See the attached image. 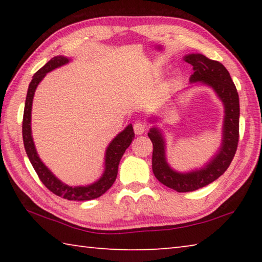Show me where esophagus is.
Listing matches in <instances>:
<instances>
[{"label": "esophagus", "instance_id": "1", "mask_svg": "<svg viewBox=\"0 0 262 262\" xmlns=\"http://www.w3.org/2000/svg\"><path fill=\"white\" fill-rule=\"evenodd\" d=\"M145 129H147V125H145L144 122L136 121V122L134 123V132H135L136 135L143 134V133L145 132Z\"/></svg>", "mask_w": 262, "mask_h": 262}]
</instances>
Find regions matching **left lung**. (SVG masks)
I'll return each mask as SVG.
<instances>
[{
    "label": "left lung",
    "mask_w": 262,
    "mask_h": 262,
    "mask_svg": "<svg viewBox=\"0 0 262 262\" xmlns=\"http://www.w3.org/2000/svg\"><path fill=\"white\" fill-rule=\"evenodd\" d=\"M193 66L194 73L190 75V83H202L209 85L224 105V122L222 144L211 161L200 170L180 173L171 168L165 157V141L161 130L152 127L148 136L152 142V171L158 181L179 193L193 192L205 187L227 171L239 140V97L237 89L227 68L219 61H214L202 54H188L184 57Z\"/></svg>",
    "instance_id": "1"
}]
</instances>
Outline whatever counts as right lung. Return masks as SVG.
<instances>
[{"label": "right lung", "mask_w": 262, "mask_h": 262, "mask_svg": "<svg viewBox=\"0 0 262 262\" xmlns=\"http://www.w3.org/2000/svg\"><path fill=\"white\" fill-rule=\"evenodd\" d=\"M69 59L66 56H54L42 68L38 70L33 75L32 81H31L28 95H26L25 107H24V115H23V142L26 155L30 159L31 164L37 172L39 179L46 187L51 190L52 193L60 198L67 199L70 201H88L94 200L103 195L106 190L111 188V186L117 179L119 163L122 155L125 154L126 149L129 147L132 141L134 140L135 134L132 125H128L120 134H118L114 137L113 141L108 144L105 154V171L103 176L100 177L99 180L96 183L88 185V186H68L62 183L56 177L48 170L47 166L41 162L39 158L37 150L34 147V142L32 137V132H31V111H32V101L33 96L37 89L38 84L41 82V79L46 76L47 73L52 72L53 69L59 68L61 66L68 63Z\"/></svg>", "instance_id": "obj_1"}]
</instances>
